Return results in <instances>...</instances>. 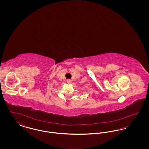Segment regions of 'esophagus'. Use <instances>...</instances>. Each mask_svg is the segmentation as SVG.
<instances>
[{"label":"esophagus","instance_id":"esophagus-1","mask_svg":"<svg viewBox=\"0 0 149 149\" xmlns=\"http://www.w3.org/2000/svg\"><path fill=\"white\" fill-rule=\"evenodd\" d=\"M66 81H67V83H68L69 84H71V80H70V79H68Z\"/></svg>","mask_w":149,"mask_h":149}]
</instances>
